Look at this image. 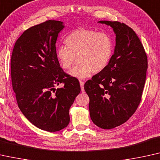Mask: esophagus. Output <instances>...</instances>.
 <instances>
[{
    "mask_svg": "<svg viewBox=\"0 0 160 160\" xmlns=\"http://www.w3.org/2000/svg\"><path fill=\"white\" fill-rule=\"evenodd\" d=\"M80 85L81 88V91L83 92L84 91V82H82V81H80Z\"/></svg>",
    "mask_w": 160,
    "mask_h": 160,
    "instance_id": "esophagus-1",
    "label": "esophagus"
}]
</instances>
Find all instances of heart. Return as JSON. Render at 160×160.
Returning a JSON list of instances; mask_svg holds the SVG:
<instances>
[{
  "mask_svg": "<svg viewBox=\"0 0 160 160\" xmlns=\"http://www.w3.org/2000/svg\"><path fill=\"white\" fill-rule=\"evenodd\" d=\"M66 47H59L56 51L58 64L67 70L76 62L78 64L69 75L72 78L85 80L92 73L103 70L111 58L113 43L111 38L104 32L80 28L72 32L64 40Z\"/></svg>",
  "mask_w": 160,
  "mask_h": 160,
  "instance_id": "heart-1",
  "label": "heart"
}]
</instances>
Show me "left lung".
Instances as JSON below:
<instances>
[{"mask_svg":"<svg viewBox=\"0 0 160 160\" xmlns=\"http://www.w3.org/2000/svg\"><path fill=\"white\" fill-rule=\"evenodd\" d=\"M113 29L114 53L109 64L84 85L90 116L102 129L125 122L136 112L144 87L147 57L136 32L124 23L99 21Z\"/></svg>","mask_w":160,"mask_h":160,"instance_id":"left-lung-1","label":"left lung"}]
</instances>
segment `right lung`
Here are the masks:
<instances>
[{"mask_svg": "<svg viewBox=\"0 0 160 160\" xmlns=\"http://www.w3.org/2000/svg\"><path fill=\"white\" fill-rule=\"evenodd\" d=\"M63 22L48 20L24 31L11 58L12 86L24 117L36 127L57 132L69 125V109L80 92L78 80L69 77L56 57V42ZM60 83L64 87L55 88Z\"/></svg>", "mask_w": 160, "mask_h": 160, "instance_id": "right-lung-1", "label": "right lung"}]
</instances>
